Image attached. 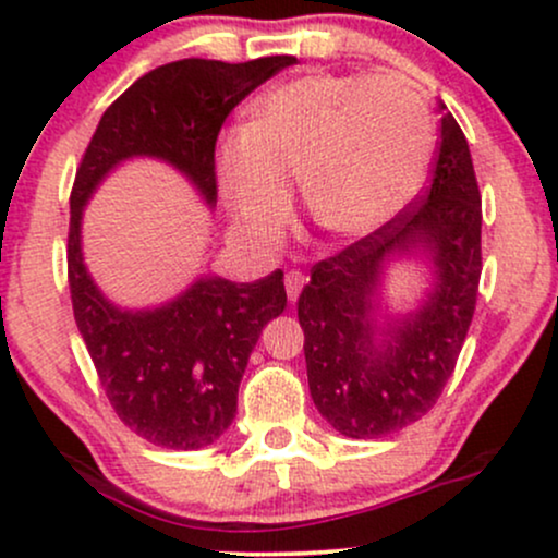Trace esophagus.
<instances>
[{
  "label": "esophagus",
  "instance_id": "1",
  "mask_svg": "<svg viewBox=\"0 0 558 558\" xmlns=\"http://www.w3.org/2000/svg\"><path fill=\"white\" fill-rule=\"evenodd\" d=\"M301 288H304V275L296 270L286 272V293H288V301H291V304L299 299Z\"/></svg>",
  "mask_w": 558,
  "mask_h": 558
}]
</instances>
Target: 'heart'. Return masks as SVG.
I'll list each match as a JSON object with an SVG mask.
<instances>
[{
  "label": "heart",
  "mask_w": 558,
  "mask_h": 558,
  "mask_svg": "<svg viewBox=\"0 0 558 558\" xmlns=\"http://www.w3.org/2000/svg\"><path fill=\"white\" fill-rule=\"evenodd\" d=\"M435 157L430 110L399 75L310 73L267 92L246 131L215 149V175L235 222L272 239L291 209V181L325 233L362 241L399 217Z\"/></svg>",
  "instance_id": "b5f03b06"
}]
</instances>
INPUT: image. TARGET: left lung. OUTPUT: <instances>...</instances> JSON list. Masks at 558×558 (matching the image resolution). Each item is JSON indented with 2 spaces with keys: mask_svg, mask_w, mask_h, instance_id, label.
I'll return each mask as SVG.
<instances>
[{
  "mask_svg": "<svg viewBox=\"0 0 558 558\" xmlns=\"http://www.w3.org/2000/svg\"><path fill=\"white\" fill-rule=\"evenodd\" d=\"M440 112L425 194L380 233L317 262L296 304L312 401L349 438H383L425 417L475 315L483 207L462 128L444 101ZM414 247L434 262V291L417 313L377 324L381 267Z\"/></svg>",
  "mask_w": 558,
  "mask_h": 558,
  "instance_id": "obj_1",
  "label": "left lung"
}]
</instances>
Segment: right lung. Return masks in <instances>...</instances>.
<instances>
[{"label":"right lung","mask_w":558,"mask_h":558,"mask_svg":"<svg viewBox=\"0 0 558 558\" xmlns=\"http://www.w3.org/2000/svg\"><path fill=\"white\" fill-rule=\"evenodd\" d=\"M296 57L178 60L141 75L107 107L70 191L68 283L73 315L114 414L149 444L194 451L228 430L259 332L286 310L283 272L254 283L207 275L159 310L128 312L101 296L81 254L88 196L114 165L157 157L217 202L215 144L239 101Z\"/></svg>","instance_id":"right-lung-1"}]
</instances>
